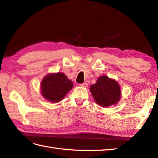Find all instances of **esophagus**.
Listing matches in <instances>:
<instances>
[{"instance_id": "34e87169", "label": "esophagus", "mask_w": 158, "mask_h": 158, "mask_svg": "<svg viewBox=\"0 0 158 158\" xmlns=\"http://www.w3.org/2000/svg\"><path fill=\"white\" fill-rule=\"evenodd\" d=\"M81 87H83V88H87V87H88V84L87 83H81V84L79 85Z\"/></svg>"}]
</instances>
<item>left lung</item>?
Wrapping results in <instances>:
<instances>
[{
  "label": "left lung",
  "instance_id": "left-lung-1",
  "mask_svg": "<svg viewBox=\"0 0 158 158\" xmlns=\"http://www.w3.org/2000/svg\"><path fill=\"white\" fill-rule=\"evenodd\" d=\"M90 92L97 104L109 106L118 102L121 97L120 87L116 81L106 76H101L90 87Z\"/></svg>",
  "mask_w": 158,
  "mask_h": 158
}]
</instances>
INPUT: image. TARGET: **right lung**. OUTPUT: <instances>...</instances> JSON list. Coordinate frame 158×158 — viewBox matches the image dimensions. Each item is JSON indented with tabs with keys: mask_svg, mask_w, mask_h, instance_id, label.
I'll return each instance as SVG.
<instances>
[{
	"mask_svg": "<svg viewBox=\"0 0 158 158\" xmlns=\"http://www.w3.org/2000/svg\"><path fill=\"white\" fill-rule=\"evenodd\" d=\"M73 86V82L64 73L49 74L41 82V94L49 101L58 102L63 99Z\"/></svg>",
	"mask_w": 158,
	"mask_h": 158,
	"instance_id": "obj_1",
	"label": "right lung"
}]
</instances>
